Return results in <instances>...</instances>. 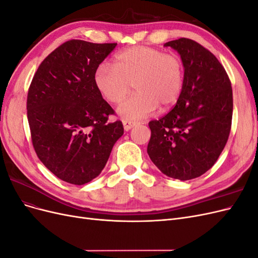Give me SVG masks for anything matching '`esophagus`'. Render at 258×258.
Here are the masks:
<instances>
[{
  "label": "esophagus",
  "instance_id": "34e87169",
  "mask_svg": "<svg viewBox=\"0 0 258 258\" xmlns=\"http://www.w3.org/2000/svg\"><path fill=\"white\" fill-rule=\"evenodd\" d=\"M138 122L137 121H132V120H128V119H122V124H123V129L128 131L130 130L132 127H135Z\"/></svg>",
  "mask_w": 258,
  "mask_h": 258
}]
</instances>
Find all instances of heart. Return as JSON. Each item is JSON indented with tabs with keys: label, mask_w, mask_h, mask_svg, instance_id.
I'll return each instance as SVG.
<instances>
[{
	"label": "heart",
	"mask_w": 258,
	"mask_h": 258,
	"mask_svg": "<svg viewBox=\"0 0 258 258\" xmlns=\"http://www.w3.org/2000/svg\"><path fill=\"white\" fill-rule=\"evenodd\" d=\"M185 82L184 61L174 52L148 46H134L114 57L113 66L100 63L93 83L101 96L111 104H120L132 88L137 92L119 108L126 119H141L172 107L182 95Z\"/></svg>",
	"instance_id": "b5f03b06"
}]
</instances>
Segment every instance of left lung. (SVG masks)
Segmentation results:
<instances>
[{"mask_svg":"<svg viewBox=\"0 0 258 258\" xmlns=\"http://www.w3.org/2000/svg\"><path fill=\"white\" fill-rule=\"evenodd\" d=\"M165 46L184 61V88L172 110L148 122L147 154L163 174L187 181L212 168L227 143L232 88L220 61L199 43L181 37Z\"/></svg>","mask_w":258,"mask_h":258,"instance_id":"8db88e82","label":"left lung"}]
</instances>
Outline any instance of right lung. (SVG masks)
I'll use <instances>...</instances> for the list:
<instances>
[{
    "label": "right lung",
    "mask_w": 258,
    "mask_h": 258,
    "mask_svg": "<svg viewBox=\"0 0 258 258\" xmlns=\"http://www.w3.org/2000/svg\"><path fill=\"white\" fill-rule=\"evenodd\" d=\"M117 43L71 40L46 57L29 87L27 114L37 157L62 181L83 185L105 167L123 135L100 95L93 73Z\"/></svg>",
    "instance_id": "right-lung-1"
}]
</instances>
